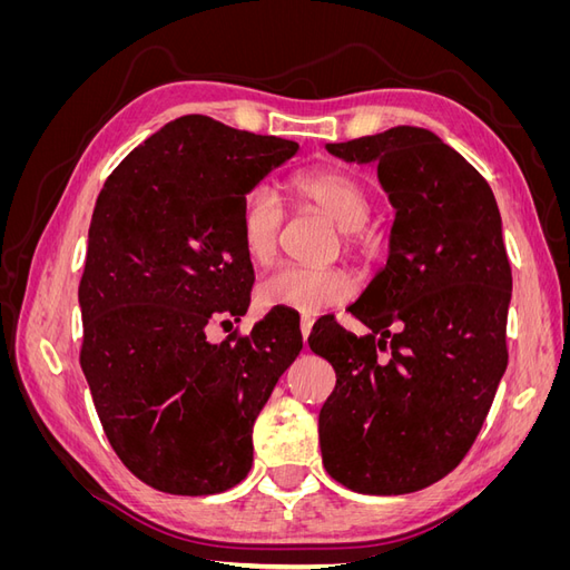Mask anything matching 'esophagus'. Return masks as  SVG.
I'll return each mask as SVG.
<instances>
[{
    "label": "esophagus",
    "mask_w": 570,
    "mask_h": 570,
    "mask_svg": "<svg viewBox=\"0 0 570 570\" xmlns=\"http://www.w3.org/2000/svg\"><path fill=\"white\" fill-rule=\"evenodd\" d=\"M312 327H314V318H312V316H302V321H299V331H302V340H304V344H306L308 333H312Z\"/></svg>",
    "instance_id": "1"
}]
</instances>
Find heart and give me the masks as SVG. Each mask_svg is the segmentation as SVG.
I'll return each mask as SVG.
<instances>
[{
  "mask_svg": "<svg viewBox=\"0 0 570 570\" xmlns=\"http://www.w3.org/2000/svg\"><path fill=\"white\" fill-rule=\"evenodd\" d=\"M289 193L297 202L316 206L331 216L342 233V243L354 249L361 226L371 216L366 187L350 174L335 168H314L289 180ZM285 212L278 195L266 185H256L243 197L237 212L239 245L249 262L266 264L278 247ZM354 295V281L337 266L312 268L283 264L264 275L256 287V299L266 308H289L304 316H316L323 308L347 302Z\"/></svg>",
  "mask_w": 570,
  "mask_h": 570,
  "instance_id": "b5f03b06",
  "label": "heart"
}]
</instances>
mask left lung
I'll use <instances>...</instances> for the list:
<instances>
[{"instance_id": "1", "label": "left lung", "mask_w": 570, "mask_h": 570, "mask_svg": "<svg viewBox=\"0 0 570 570\" xmlns=\"http://www.w3.org/2000/svg\"><path fill=\"white\" fill-rule=\"evenodd\" d=\"M377 164L396 209L390 256L350 312L314 325L335 390L318 413L325 471L361 494L433 485L469 454L507 371L511 266L488 180L435 132L396 126L325 145Z\"/></svg>"}]
</instances>
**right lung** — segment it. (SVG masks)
<instances>
[{
	"mask_svg": "<svg viewBox=\"0 0 570 570\" xmlns=\"http://www.w3.org/2000/svg\"><path fill=\"white\" fill-rule=\"evenodd\" d=\"M297 149L183 116L135 147L97 197L80 366L114 452L154 490L216 494L252 469V428L302 350L299 323L271 312L218 344L206 325L247 314L239 204Z\"/></svg>",
	"mask_w": 570,
	"mask_h": 570,
	"instance_id": "1",
	"label": "right lung"
}]
</instances>
